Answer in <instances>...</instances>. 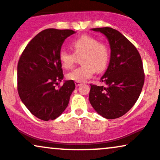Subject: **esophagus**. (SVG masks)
I'll list each match as a JSON object with an SVG mask.
<instances>
[{"label": "esophagus", "mask_w": 160, "mask_h": 160, "mask_svg": "<svg viewBox=\"0 0 160 160\" xmlns=\"http://www.w3.org/2000/svg\"><path fill=\"white\" fill-rule=\"evenodd\" d=\"M75 84H76V87H78V86H80L82 83L81 82H75Z\"/></svg>", "instance_id": "34e87169"}]
</instances>
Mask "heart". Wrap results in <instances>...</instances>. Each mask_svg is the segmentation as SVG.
I'll return each instance as SVG.
<instances>
[{
	"instance_id": "obj_1",
	"label": "heart",
	"mask_w": 160,
	"mask_h": 160,
	"mask_svg": "<svg viewBox=\"0 0 160 160\" xmlns=\"http://www.w3.org/2000/svg\"><path fill=\"white\" fill-rule=\"evenodd\" d=\"M74 53L63 49L59 52V61L65 69H71L76 63L77 57L82 58V67L73 69L67 75V78L82 82L91 78L96 70L100 72L106 69L109 62V48L106 44L99 42L95 37L82 35L71 44Z\"/></svg>"
}]
</instances>
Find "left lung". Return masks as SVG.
<instances>
[{"label":"left lung","instance_id":"left-lung-1","mask_svg":"<svg viewBox=\"0 0 160 160\" xmlns=\"http://www.w3.org/2000/svg\"><path fill=\"white\" fill-rule=\"evenodd\" d=\"M91 30L108 39L111 58L100 79L106 86L91 84L89 100L102 117L115 119L130 110L139 97L144 82L142 58L134 45L117 30L107 27Z\"/></svg>","mask_w":160,"mask_h":160}]
</instances>
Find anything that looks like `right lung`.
I'll return each mask as SVG.
<instances>
[{
    "instance_id": "right-lung-1",
    "label": "right lung",
    "mask_w": 160,
    "mask_h": 160,
    "mask_svg": "<svg viewBox=\"0 0 160 160\" xmlns=\"http://www.w3.org/2000/svg\"><path fill=\"white\" fill-rule=\"evenodd\" d=\"M75 33L72 30H44L28 43L18 61V95L31 113L42 121L59 117L76 88L72 80L55 88L63 78L59 52L65 39Z\"/></svg>"
}]
</instances>
